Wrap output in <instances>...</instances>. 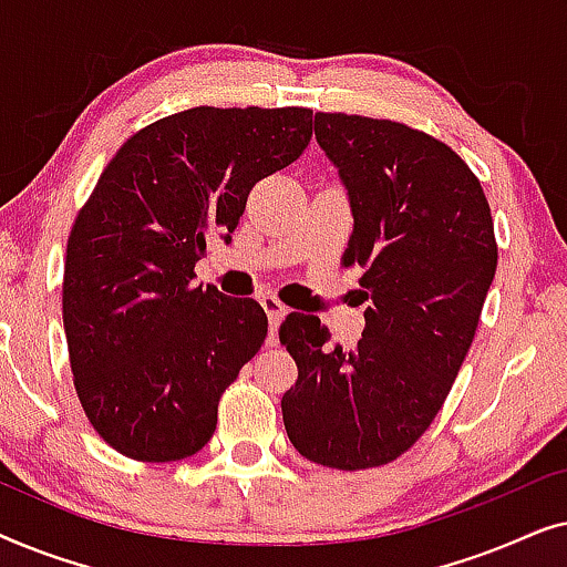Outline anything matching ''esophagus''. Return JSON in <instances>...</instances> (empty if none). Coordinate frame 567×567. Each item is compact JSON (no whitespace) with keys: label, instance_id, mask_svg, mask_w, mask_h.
Here are the masks:
<instances>
[{"label":"esophagus","instance_id":"obj_1","mask_svg":"<svg viewBox=\"0 0 567 567\" xmlns=\"http://www.w3.org/2000/svg\"><path fill=\"white\" fill-rule=\"evenodd\" d=\"M260 305H262V309H266V315H268V320H270V336H274V340H276V330H278V324H281V320H284L286 307L274 297V293H262Z\"/></svg>","mask_w":567,"mask_h":567}]
</instances>
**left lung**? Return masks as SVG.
I'll use <instances>...</instances> for the list:
<instances>
[{
	"label": "left lung",
	"mask_w": 567,
	"mask_h": 567,
	"mask_svg": "<svg viewBox=\"0 0 567 567\" xmlns=\"http://www.w3.org/2000/svg\"><path fill=\"white\" fill-rule=\"evenodd\" d=\"M315 136L353 212L346 266H361L367 328L328 346L312 315H289L281 343L299 379L284 394L293 449L332 470L398 460L444 405L475 338L498 245L483 185L452 146L405 123L317 113Z\"/></svg>",
	"instance_id": "left-lung-1"
}]
</instances>
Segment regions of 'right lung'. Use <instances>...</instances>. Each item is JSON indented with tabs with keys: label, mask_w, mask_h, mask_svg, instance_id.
Masks as SVG:
<instances>
[{
	"label": "right lung",
	"mask_w": 567,
	"mask_h": 567,
	"mask_svg": "<svg viewBox=\"0 0 567 567\" xmlns=\"http://www.w3.org/2000/svg\"><path fill=\"white\" fill-rule=\"evenodd\" d=\"M309 138V107L200 105L136 131L107 162L66 243L64 330L76 398L115 452L177 462L214 436L268 317L193 286V268Z\"/></svg>",
	"instance_id": "1"
}]
</instances>
